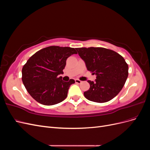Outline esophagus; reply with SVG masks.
<instances>
[{
    "instance_id": "esophagus-1",
    "label": "esophagus",
    "mask_w": 150,
    "mask_h": 150,
    "mask_svg": "<svg viewBox=\"0 0 150 150\" xmlns=\"http://www.w3.org/2000/svg\"><path fill=\"white\" fill-rule=\"evenodd\" d=\"M75 82L76 83H78V84H81V83H83V81H80L79 79H75Z\"/></svg>"
}]
</instances>
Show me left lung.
Instances as JSON below:
<instances>
[{"mask_svg":"<svg viewBox=\"0 0 150 150\" xmlns=\"http://www.w3.org/2000/svg\"><path fill=\"white\" fill-rule=\"evenodd\" d=\"M88 71L96 75L95 81H88L90 88L84 93L88 100L106 103L117 96L128 76V65L116 52L103 47L76 48Z\"/></svg>","mask_w":150,"mask_h":150,"instance_id":"1","label":"left lung"}]
</instances>
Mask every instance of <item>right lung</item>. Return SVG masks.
I'll return each instance as SVG.
<instances>
[{
    "instance_id": "right-lung-1",
    "label": "right lung",
    "mask_w": 150,
    "mask_h": 150,
    "mask_svg": "<svg viewBox=\"0 0 150 150\" xmlns=\"http://www.w3.org/2000/svg\"><path fill=\"white\" fill-rule=\"evenodd\" d=\"M77 54L74 48L52 46L36 52L24 65L22 80L28 92L36 101L51 106L64 101L74 79L62 80L66 60Z\"/></svg>"
}]
</instances>
